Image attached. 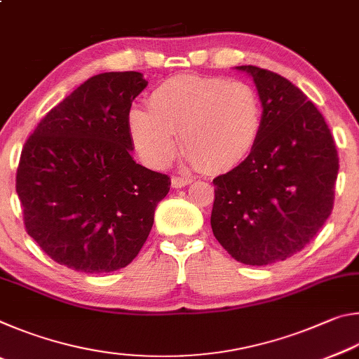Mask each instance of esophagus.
Returning <instances> with one entry per match:
<instances>
[{
  "instance_id": "obj_1",
  "label": "esophagus",
  "mask_w": 359,
  "mask_h": 359,
  "mask_svg": "<svg viewBox=\"0 0 359 359\" xmlns=\"http://www.w3.org/2000/svg\"><path fill=\"white\" fill-rule=\"evenodd\" d=\"M172 187L174 188H182V187H185V185H188V184H191V179L190 177H172Z\"/></svg>"
}]
</instances>
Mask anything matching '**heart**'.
Here are the masks:
<instances>
[{"label": "heart", "mask_w": 359, "mask_h": 359, "mask_svg": "<svg viewBox=\"0 0 359 359\" xmlns=\"http://www.w3.org/2000/svg\"><path fill=\"white\" fill-rule=\"evenodd\" d=\"M149 109L126 114L130 139L151 168H165L179 133L188 161L208 171H228L252 154L263 130V102L241 79L180 74L151 90Z\"/></svg>", "instance_id": "heart-1"}]
</instances>
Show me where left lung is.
Returning <instances> with one entry per match:
<instances>
[{"instance_id":"1","label":"left lung","mask_w":359,"mask_h":359,"mask_svg":"<svg viewBox=\"0 0 359 359\" xmlns=\"http://www.w3.org/2000/svg\"><path fill=\"white\" fill-rule=\"evenodd\" d=\"M263 102L258 144L239 166L214 179L210 224L239 263L266 266L301 252L334 205L339 156L323 115L296 85L257 66Z\"/></svg>"}]
</instances>
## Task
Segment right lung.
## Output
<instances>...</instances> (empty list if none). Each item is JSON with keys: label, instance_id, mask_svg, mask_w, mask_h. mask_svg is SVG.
<instances>
[{"label": "right lung", "instance_id": "1", "mask_svg": "<svg viewBox=\"0 0 359 359\" xmlns=\"http://www.w3.org/2000/svg\"><path fill=\"white\" fill-rule=\"evenodd\" d=\"M141 72H102L42 118L15 175L23 223L58 264L104 274L137 257L171 179L133 160L126 126Z\"/></svg>", "mask_w": 359, "mask_h": 359}]
</instances>
